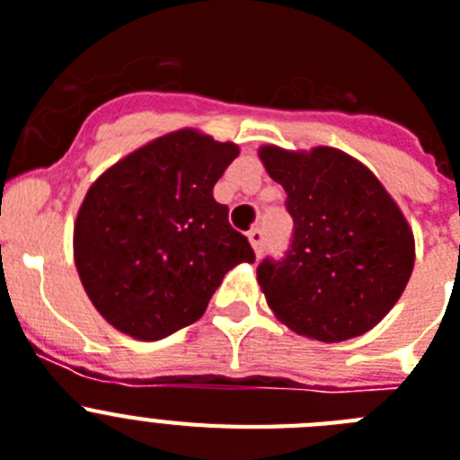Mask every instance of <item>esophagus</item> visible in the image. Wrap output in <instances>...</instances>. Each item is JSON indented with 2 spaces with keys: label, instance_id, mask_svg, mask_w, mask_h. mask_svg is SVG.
<instances>
[{
  "label": "esophagus",
  "instance_id": "1",
  "mask_svg": "<svg viewBox=\"0 0 460 460\" xmlns=\"http://www.w3.org/2000/svg\"><path fill=\"white\" fill-rule=\"evenodd\" d=\"M247 238H250V243H252L254 252L261 254L263 247H266V234H263V229H259V226H254V229H250V234H247Z\"/></svg>",
  "mask_w": 460,
  "mask_h": 460
}]
</instances>
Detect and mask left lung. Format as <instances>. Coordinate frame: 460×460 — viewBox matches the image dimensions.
Masks as SVG:
<instances>
[{
  "label": "left lung",
  "mask_w": 460,
  "mask_h": 460,
  "mask_svg": "<svg viewBox=\"0 0 460 460\" xmlns=\"http://www.w3.org/2000/svg\"><path fill=\"white\" fill-rule=\"evenodd\" d=\"M285 187L294 231L287 252L257 266L270 310L322 342L363 335L396 305L414 266L405 217L363 164L335 147L287 153L261 147Z\"/></svg>",
  "instance_id": "left-lung-1"
}]
</instances>
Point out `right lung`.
I'll return each instance as SVG.
<instances>
[{
    "label": "right lung",
    "instance_id": "right-lung-1",
    "mask_svg": "<svg viewBox=\"0 0 460 460\" xmlns=\"http://www.w3.org/2000/svg\"><path fill=\"white\" fill-rule=\"evenodd\" d=\"M238 147L191 129L147 143L87 191L74 229L75 269L109 324L162 341L194 324L225 275L254 261L213 187Z\"/></svg>",
    "mask_w": 460,
    "mask_h": 460
}]
</instances>
